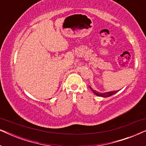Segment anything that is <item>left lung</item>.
<instances>
[{"instance_id": "obj_1", "label": "left lung", "mask_w": 146, "mask_h": 146, "mask_svg": "<svg viewBox=\"0 0 146 146\" xmlns=\"http://www.w3.org/2000/svg\"><path fill=\"white\" fill-rule=\"evenodd\" d=\"M90 88L92 90V92L95 95L98 96H100V97H103V98L110 97V96H111L115 94V93H117V92H118V90H117V91H112V92H104V93H100V92H98L94 90H93L90 86Z\"/></svg>"}]
</instances>
